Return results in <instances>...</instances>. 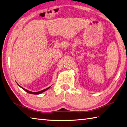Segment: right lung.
Wrapping results in <instances>:
<instances>
[{"mask_svg": "<svg viewBox=\"0 0 127 127\" xmlns=\"http://www.w3.org/2000/svg\"><path fill=\"white\" fill-rule=\"evenodd\" d=\"M50 87H48V88H46V89H44V90H42V91H39V92H31V91H28V90H27V89H25L23 88H22V87H21V88H22L23 89H24L25 91H26V92H27V93H30V94H40V93H43V92H45V91H47V90H48V89L50 88Z\"/></svg>", "mask_w": 127, "mask_h": 127, "instance_id": "obj_1", "label": "right lung"}]
</instances>
